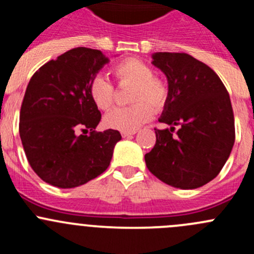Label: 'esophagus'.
<instances>
[{
  "label": "esophagus",
  "mask_w": 254,
  "mask_h": 254,
  "mask_svg": "<svg viewBox=\"0 0 254 254\" xmlns=\"http://www.w3.org/2000/svg\"><path fill=\"white\" fill-rule=\"evenodd\" d=\"M136 134V131H122V136L123 137H129V136H131V135H135Z\"/></svg>",
  "instance_id": "esophagus-1"
}]
</instances>
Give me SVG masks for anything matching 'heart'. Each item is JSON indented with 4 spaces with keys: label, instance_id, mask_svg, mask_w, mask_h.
Returning <instances> with one entry per match:
<instances>
[{
    "label": "heart",
    "instance_id": "heart-1",
    "mask_svg": "<svg viewBox=\"0 0 254 254\" xmlns=\"http://www.w3.org/2000/svg\"><path fill=\"white\" fill-rule=\"evenodd\" d=\"M119 83L132 84L130 107L115 108L104 117L106 127L120 131H134L151 120L153 110L161 111L167 104L170 88L163 78L153 75L147 64L137 59H125L113 67ZM93 103L102 111H108L114 104V87L103 76H94L88 86Z\"/></svg>",
    "mask_w": 254,
    "mask_h": 254
}]
</instances>
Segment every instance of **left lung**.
I'll return each instance as SVG.
<instances>
[{"label":"left lung","mask_w":254,"mask_h":254,"mask_svg":"<svg viewBox=\"0 0 254 254\" xmlns=\"http://www.w3.org/2000/svg\"><path fill=\"white\" fill-rule=\"evenodd\" d=\"M152 65L166 75L170 97L155 129L156 143L145 155L148 171L163 183L195 189L222 170L235 142L231 101L214 70L184 53H155ZM180 129L173 135L174 127Z\"/></svg>","instance_id":"left-lung-1"}]
</instances>
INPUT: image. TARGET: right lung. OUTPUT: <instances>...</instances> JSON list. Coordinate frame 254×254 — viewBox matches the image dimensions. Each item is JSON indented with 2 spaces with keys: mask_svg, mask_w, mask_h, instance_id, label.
I'll return each instance as SVG.
<instances>
[{
  "mask_svg": "<svg viewBox=\"0 0 254 254\" xmlns=\"http://www.w3.org/2000/svg\"><path fill=\"white\" fill-rule=\"evenodd\" d=\"M108 61L99 50L71 49L43 65L28 83L20 140L30 167L51 186L75 188L102 175L122 140L118 130H94L102 115L88 86Z\"/></svg>",
  "mask_w": 254,
  "mask_h": 254,
  "instance_id": "1",
  "label": "right lung"
}]
</instances>
